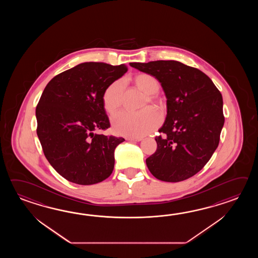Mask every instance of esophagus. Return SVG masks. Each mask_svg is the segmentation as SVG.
Returning a JSON list of instances; mask_svg holds the SVG:
<instances>
[{"mask_svg":"<svg viewBox=\"0 0 258 258\" xmlns=\"http://www.w3.org/2000/svg\"><path fill=\"white\" fill-rule=\"evenodd\" d=\"M126 140L128 141H137V142H140V141H142V138H140V137H127Z\"/></svg>","mask_w":258,"mask_h":258,"instance_id":"obj_1","label":"esophagus"}]
</instances>
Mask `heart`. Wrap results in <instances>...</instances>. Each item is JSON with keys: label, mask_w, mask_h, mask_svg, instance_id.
<instances>
[{"label": "heart", "mask_w": 258, "mask_h": 258, "mask_svg": "<svg viewBox=\"0 0 258 258\" xmlns=\"http://www.w3.org/2000/svg\"><path fill=\"white\" fill-rule=\"evenodd\" d=\"M136 85L143 92L148 95V101L153 100V96L159 91V84L155 77L141 74L136 77ZM124 82L117 80L110 84L103 94V105L108 112H113L122 103ZM161 117L153 110H142L133 112L121 110L111 117V124L116 134L126 137H142L154 131L159 126Z\"/></svg>", "instance_id": "heart-1"}]
</instances>
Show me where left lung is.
Returning a JSON list of instances; mask_svg holds the SVG:
<instances>
[{
	"mask_svg": "<svg viewBox=\"0 0 258 258\" xmlns=\"http://www.w3.org/2000/svg\"><path fill=\"white\" fill-rule=\"evenodd\" d=\"M155 77L167 99V116L146 159L160 181H184L203 169L218 148L224 125L222 96L203 72L177 60L130 62Z\"/></svg>",
	"mask_w": 258,
	"mask_h": 258,
	"instance_id": "8db88e82",
	"label": "left lung"
}]
</instances>
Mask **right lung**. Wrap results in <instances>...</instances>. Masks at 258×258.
Instances as JSON below:
<instances>
[{"label":"right lung","instance_id":"right-lung-1","mask_svg":"<svg viewBox=\"0 0 258 258\" xmlns=\"http://www.w3.org/2000/svg\"><path fill=\"white\" fill-rule=\"evenodd\" d=\"M127 72L124 64L82 62L53 77L36 109L37 134L44 155L67 181L90 185L104 181L114 167L122 137L96 131L110 127L103 94Z\"/></svg>","mask_w":258,"mask_h":258}]
</instances>
